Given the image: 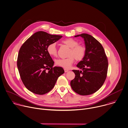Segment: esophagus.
<instances>
[{
    "label": "esophagus",
    "mask_w": 128,
    "mask_h": 128,
    "mask_svg": "<svg viewBox=\"0 0 128 128\" xmlns=\"http://www.w3.org/2000/svg\"><path fill=\"white\" fill-rule=\"evenodd\" d=\"M64 72H68L69 71L68 70H67V69H64Z\"/></svg>",
    "instance_id": "obj_1"
}]
</instances>
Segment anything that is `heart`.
<instances>
[{
    "instance_id": "heart-1",
    "label": "heart",
    "mask_w": 128,
    "mask_h": 128,
    "mask_svg": "<svg viewBox=\"0 0 128 128\" xmlns=\"http://www.w3.org/2000/svg\"><path fill=\"white\" fill-rule=\"evenodd\" d=\"M62 42L70 48L68 52L70 56L66 58H60L56 60V64L64 69H69L74 62L75 59L77 61H80L84 58L86 54V48L84 46L78 44V41L73 38L66 39ZM46 51L52 57H56L58 56V50L54 43L48 46Z\"/></svg>"
}]
</instances>
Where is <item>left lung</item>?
I'll list each match as a JSON object with an SVG mask.
<instances>
[{
    "label": "left lung",
    "instance_id": "obj_1",
    "mask_svg": "<svg viewBox=\"0 0 128 128\" xmlns=\"http://www.w3.org/2000/svg\"><path fill=\"white\" fill-rule=\"evenodd\" d=\"M85 41L86 54L77 67L82 70H72L75 78L70 82L73 90L81 95L92 94L98 91L107 78L108 62L102 44L91 35L82 34Z\"/></svg>",
    "mask_w": 128,
    "mask_h": 128
}]
</instances>
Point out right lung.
<instances>
[{
	"label": "right lung",
	"instance_id": "obj_1",
	"mask_svg": "<svg viewBox=\"0 0 128 128\" xmlns=\"http://www.w3.org/2000/svg\"><path fill=\"white\" fill-rule=\"evenodd\" d=\"M62 37L39 31L21 46L17 68L24 85L32 92L39 95L48 92L54 86L58 78L64 72L62 67H53L54 62L46 51L48 45Z\"/></svg>",
	"mask_w": 128,
	"mask_h": 128
}]
</instances>
